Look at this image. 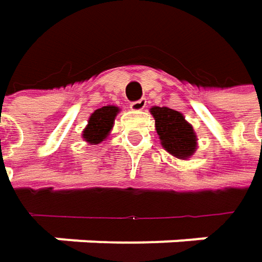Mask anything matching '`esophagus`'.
<instances>
[{"mask_svg": "<svg viewBox=\"0 0 262 262\" xmlns=\"http://www.w3.org/2000/svg\"><path fill=\"white\" fill-rule=\"evenodd\" d=\"M146 106H147V100H146V98H140V100H137V101H133V103L129 104L131 111H134V112L143 111Z\"/></svg>", "mask_w": 262, "mask_h": 262, "instance_id": "34e87169", "label": "esophagus"}]
</instances>
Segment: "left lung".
Listing matches in <instances>:
<instances>
[{
  "label": "left lung",
  "mask_w": 262,
  "mask_h": 262,
  "mask_svg": "<svg viewBox=\"0 0 262 262\" xmlns=\"http://www.w3.org/2000/svg\"><path fill=\"white\" fill-rule=\"evenodd\" d=\"M156 133L164 149L178 159H187L198 149V138L193 126L186 121L183 113L169 107H151Z\"/></svg>",
  "instance_id": "8db88e82"
}]
</instances>
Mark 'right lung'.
<instances>
[{
  "label": "right lung",
  "mask_w": 262,
  "mask_h": 262,
  "mask_svg": "<svg viewBox=\"0 0 262 262\" xmlns=\"http://www.w3.org/2000/svg\"><path fill=\"white\" fill-rule=\"evenodd\" d=\"M119 109L116 106H103L94 112L90 119L85 129L82 131V137L90 144H98L109 136L113 128V122Z\"/></svg>",
  "instance_id": "1"
}]
</instances>
